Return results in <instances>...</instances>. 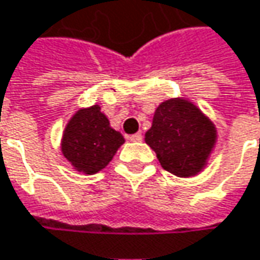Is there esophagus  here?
Wrapping results in <instances>:
<instances>
[{"instance_id": "obj_1", "label": "esophagus", "mask_w": 260, "mask_h": 260, "mask_svg": "<svg viewBox=\"0 0 260 260\" xmlns=\"http://www.w3.org/2000/svg\"><path fill=\"white\" fill-rule=\"evenodd\" d=\"M143 140V135L140 134V132H137V134H134V135H131L129 137V141L132 143H138V141H141Z\"/></svg>"}]
</instances>
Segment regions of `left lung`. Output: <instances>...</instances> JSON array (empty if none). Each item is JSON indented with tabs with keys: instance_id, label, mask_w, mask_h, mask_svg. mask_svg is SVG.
I'll return each instance as SVG.
<instances>
[{
	"instance_id": "1",
	"label": "left lung",
	"mask_w": 260,
	"mask_h": 260,
	"mask_svg": "<svg viewBox=\"0 0 260 260\" xmlns=\"http://www.w3.org/2000/svg\"><path fill=\"white\" fill-rule=\"evenodd\" d=\"M144 140L164 170L177 177H195L216 147L217 128L200 107L178 96L157 106Z\"/></svg>"
}]
</instances>
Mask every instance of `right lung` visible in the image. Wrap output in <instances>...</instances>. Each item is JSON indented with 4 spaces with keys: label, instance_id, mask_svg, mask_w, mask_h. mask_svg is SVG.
<instances>
[{
    "label": "right lung",
    "instance_id": "add662e5",
    "mask_svg": "<svg viewBox=\"0 0 260 260\" xmlns=\"http://www.w3.org/2000/svg\"><path fill=\"white\" fill-rule=\"evenodd\" d=\"M123 143V135L110 126L101 107L95 104L79 108L68 120L60 152L76 171L92 176L106 168Z\"/></svg>",
    "mask_w": 260,
    "mask_h": 260
}]
</instances>
